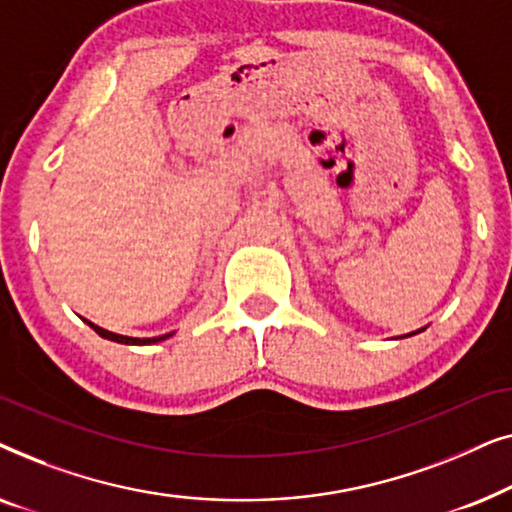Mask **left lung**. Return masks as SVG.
<instances>
[{
    "instance_id": "1",
    "label": "left lung",
    "mask_w": 512,
    "mask_h": 512,
    "mask_svg": "<svg viewBox=\"0 0 512 512\" xmlns=\"http://www.w3.org/2000/svg\"><path fill=\"white\" fill-rule=\"evenodd\" d=\"M422 331H424V328H422ZM422 331H415V333H422ZM415 333H410V335H415Z\"/></svg>"
}]
</instances>
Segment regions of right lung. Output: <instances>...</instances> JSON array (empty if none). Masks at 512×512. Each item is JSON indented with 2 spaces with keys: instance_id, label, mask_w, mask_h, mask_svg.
<instances>
[{
  "instance_id": "add662e5",
  "label": "right lung",
  "mask_w": 512,
  "mask_h": 512,
  "mask_svg": "<svg viewBox=\"0 0 512 512\" xmlns=\"http://www.w3.org/2000/svg\"><path fill=\"white\" fill-rule=\"evenodd\" d=\"M86 321V324L93 328V331L100 335V338H107V340H114V342H121V345H153V342H160V340H167L170 338L172 333H165V335H158V338H130V335H118V333H111V331H107V328H100V326H95L93 321H88V319H83Z\"/></svg>"
}]
</instances>
